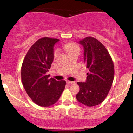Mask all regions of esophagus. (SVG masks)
Segmentation results:
<instances>
[{
	"instance_id": "1",
	"label": "esophagus",
	"mask_w": 133,
	"mask_h": 133,
	"mask_svg": "<svg viewBox=\"0 0 133 133\" xmlns=\"http://www.w3.org/2000/svg\"><path fill=\"white\" fill-rule=\"evenodd\" d=\"M66 82L68 84H71L74 83V81H67Z\"/></svg>"
}]
</instances>
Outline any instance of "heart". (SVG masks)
Wrapping results in <instances>:
<instances>
[{
	"instance_id": "1",
	"label": "heart",
	"mask_w": 133,
	"mask_h": 133,
	"mask_svg": "<svg viewBox=\"0 0 133 133\" xmlns=\"http://www.w3.org/2000/svg\"><path fill=\"white\" fill-rule=\"evenodd\" d=\"M64 48L65 49V50L68 52L69 54H71L72 52H77L79 53L80 49H79V45L75 42H68V43L65 44L64 45ZM58 54V51L57 49L54 50V56L56 57L57 56Z\"/></svg>"
}]
</instances>
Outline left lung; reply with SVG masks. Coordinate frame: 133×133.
<instances>
[{"label":"left lung","instance_id":"8db88e82","mask_svg":"<svg viewBox=\"0 0 133 133\" xmlns=\"http://www.w3.org/2000/svg\"><path fill=\"white\" fill-rule=\"evenodd\" d=\"M79 43L84 49V61L89 72L86 82L77 83L80 91L76 99L85 106H97L105 99L112 84L113 61L104 45L96 38L86 37Z\"/></svg>","mask_w":133,"mask_h":133}]
</instances>
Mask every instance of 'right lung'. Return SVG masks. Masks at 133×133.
Here are the masks:
<instances>
[{
    "label": "right lung",
    "mask_w": 133,
    "mask_h": 133,
    "mask_svg": "<svg viewBox=\"0 0 133 133\" xmlns=\"http://www.w3.org/2000/svg\"><path fill=\"white\" fill-rule=\"evenodd\" d=\"M59 39L41 38L30 47L21 67L24 89L32 101L40 106L54 104L65 88V81L49 78L47 72L54 59L53 47Z\"/></svg>",
    "instance_id": "1"
}]
</instances>
